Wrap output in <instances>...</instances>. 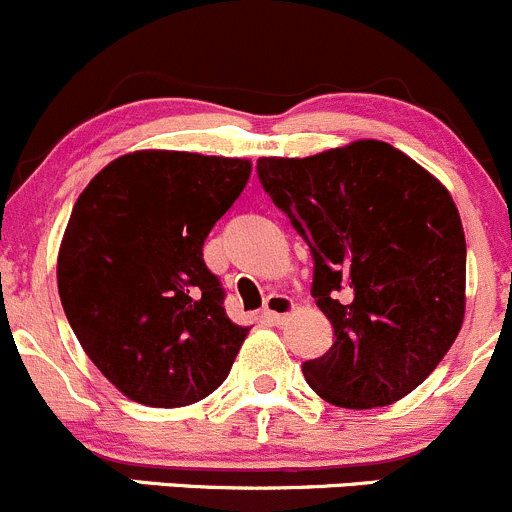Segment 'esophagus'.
Instances as JSON below:
<instances>
[{
	"instance_id": "1",
	"label": "esophagus",
	"mask_w": 512,
	"mask_h": 512,
	"mask_svg": "<svg viewBox=\"0 0 512 512\" xmlns=\"http://www.w3.org/2000/svg\"><path fill=\"white\" fill-rule=\"evenodd\" d=\"M296 311V303L286 293H271L266 298V306H263V318H268L271 323H283L291 313Z\"/></svg>"
}]
</instances>
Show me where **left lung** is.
I'll return each mask as SVG.
<instances>
[{
  "mask_svg": "<svg viewBox=\"0 0 512 512\" xmlns=\"http://www.w3.org/2000/svg\"><path fill=\"white\" fill-rule=\"evenodd\" d=\"M256 171L311 249V293L336 336L303 363L308 386L356 411L401 401L463 326L465 234L450 191L376 139L261 156Z\"/></svg>",
  "mask_w": 512,
  "mask_h": 512,
  "instance_id": "left-lung-1",
  "label": "left lung"
}]
</instances>
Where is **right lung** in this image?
Returning <instances> with one entry per match:
<instances>
[{"mask_svg":"<svg viewBox=\"0 0 512 512\" xmlns=\"http://www.w3.org/2000/svg\"><path fill=\"white\" fill-rule=\"evenodd\" d=\"M251 176L249 159L144 149L79 194L57 258L69 326L106 381L181 408L229 376L249 326L226 316L204 241Z\"/></svg>","mask_w":512,"mask_h":512,"instance_id":"1","label":"right lung"}]
</instances>
